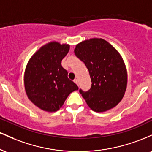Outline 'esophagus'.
<instances>
[{
  "mask_svg": "<svg viewBox=\"0 0 152 152\" xmlns=\"http://www.w3.org/2000/svg\"><path fill=\"white\" fill-rule=\"evenodd\" d=\"M74 83H76V84H78V79H77V78H75V79L74 80Z\"/></svg>",
  "mask_w": 152,
  "mask_h": 152,
  "instance_id": "obj_1",
  "label": "esophagus"
}]
</instances>
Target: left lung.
<instances>
[{"mask_svg": "<svg viewBox=\"0 0 152 152\" xmlns=\"http://www.w3.org/2000/svg\"><path fill=\"white\" fill-rule=\"evenodd\" d=\"M74 53L84 63L91 78L90 90H79L88 106L96 112L115 107L127 86L126 68L118 50L103 38H94L76 45Z\"/></svg>", "mask_w": 152, "mask_h": 152, "instance_id": "8db88e82", "label": "left lung"}]
</instances>
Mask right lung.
I'll list each match as a JSON object with an SVG mask.
<instances>
[{"label":"right lung","mask_w":152,"mask_h":152,"mask_svg":"<svg viewBox=\"0 0 152 152\" xmlns=\"http://www.w3.org/2000/svg\"><path fill=\"white\" fill-rule=\"evenodd\" d=\"M70 46L56 41L46 43L29 59L24 73V86L28 98L39 109L55 112L64 105L68 96L78 89L68 78L61 66Z\"/></svg>","instance_id":"add662e5"}]
</instances>
